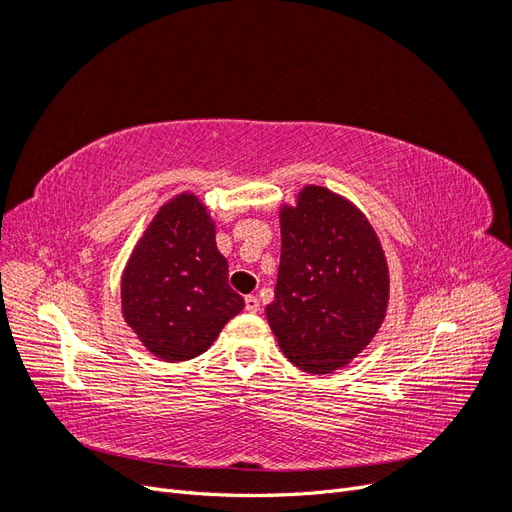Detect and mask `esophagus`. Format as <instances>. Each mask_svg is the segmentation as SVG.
Wrapping results in <instances>:
<instances>
[{"label":"esophagus","mask_w":512,"mask_h":512,"mask_svg":"<svg viewBox=\"0 0 512 512\" xmlns=\"http://www.w3.org/2000/svg\"><path fill=\"white\" fill-rule=\"evenodd\" d=\"M258 309H260V303H258V299L254 297V294H250V297H245V312L256 314Z\"/></svg>","instance_id":"34e87169"}]
</instances>
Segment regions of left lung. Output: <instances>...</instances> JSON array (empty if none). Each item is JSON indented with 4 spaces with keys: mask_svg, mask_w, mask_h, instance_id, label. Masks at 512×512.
I'll use <instances>...</instances> for the list:
<instances>
[{
    "mask_svg": "<svg viewBox=\"0 0 512 512\" xmlns=\"http://www.w3.org/2000/svg\"><path fill=\"white\" fill-rule=\"evenodd\" d=\"M282 256L267 320L286 359L309 374L350 363L389 303V267L378 235L346 198L320 185L282 207Z\"/></svg>",
    "mask_w": 512,
    "mask_h": 512,
    "instance_id": "1",
    "label": "left lung"
}]
</instances>
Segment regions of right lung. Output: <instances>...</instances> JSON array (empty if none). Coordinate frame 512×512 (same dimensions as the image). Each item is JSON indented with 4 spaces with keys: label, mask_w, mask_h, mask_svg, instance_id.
<instances>
[{
    "label": "right lung",
    "mask_w": 512,
    "mask_h": 512,
    "mask_svg": "<svg viewBox=\"0 0 512 512\" xmlns=\"http://www.w3.org/2000/svg\"><path fill=\"white\" fill-rule=\"evenodd\" d=\"M243 305L228 286V262L207 207L194 194L175 196L123 271V318L151 354L175 363L203 354Z\"/></svg>",
    "instance_id": "right-lung-1"
}]
</instances>
